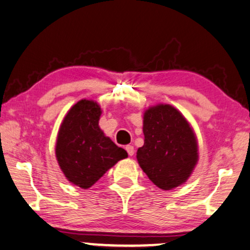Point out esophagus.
<instances>
[{"instance_id":"1","label":"esophagus","mask_w":250,"mask_h":250,"mask_svg":"<svg viewBox=\"0 0 250 250\" xmlns=\"http://www.w3.org/2000/svg\"><path fill=\"white\" fill-rule=\"evenodd\" d=\"M125 149H126V151H127L128 155H131V157H132V155L134 154V146H126Z\"/></svg>"}]
</instances>
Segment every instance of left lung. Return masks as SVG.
<instances>
[{
  "instance_id": "8db88e82",
  "label": "left lung",
  "mask_w": 250,
  "mask_h": 250,
  "mask_svg": "<svg viewBox=\"0 0 250 250\" xmlns=\"http://www.w3.org/2000/svg\"><path fill=\"white\" fill-rule=\"evenodd\" d=\"M144 144L136 159L155 186L170 190L187 182L198 161L194 129L171 104L151 106L143 115Z\"/></svg>"
}]
</instances>
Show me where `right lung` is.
Masks as SVG:
<instances>
[{
    "label": "right lung",
    "mask_w": 250,
    "mask_h": 250,
    "mask_svg": "<svg viewBox=\"0 0 250 250\" xmlns=\"http://www.w3.org/2000/svg\"><path fill=\"white\" fill-rule=\"evenodd\" d=\"M103 113L97 101L81 99L65 115L56 139V160L66 179L86 189L96 184L127 152L99 127Z\"/></svg>",
    "instance_id": "add662e5"
}]
</instances>
